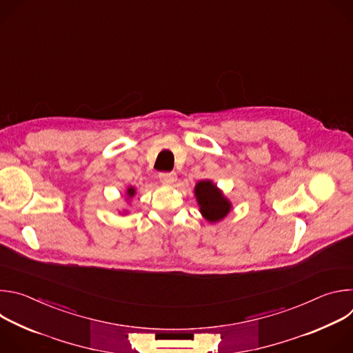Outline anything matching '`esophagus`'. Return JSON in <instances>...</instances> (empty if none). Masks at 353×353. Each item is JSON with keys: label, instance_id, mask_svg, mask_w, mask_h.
Instances as JSON below:
<instances>
[{"label": "esophagus", "instance_id": "obj_1", "mask_svg": "<svg viewBox=\"0 0 353 353\" xmlns=\"http://www.w3.org/2000/svg\"><path fill=\"white\" fill-rule=\"evenodd\" d=\"M159 179H161L162 183H165V184H168V185H172V184L176 183L177 176H176V173H173V172H170V173H161V174H159Z\"/></svg>", "mask_w": 353, "mask_h": 353}]
</instances>
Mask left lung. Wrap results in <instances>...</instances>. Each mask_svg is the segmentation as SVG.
I'll use <instances>...</instances> for the list:
<instances>
[{
    "label": "left lung",
    "instance_id": "obj_1",
    "mask_svg": "<svg viewBox=\"0 0 353 353\" xmlns=\"http://www.w3.org/2000/svg\"><path fill=\"white\" fill-rule=\"evenodd\" d=\"M199 212L210 223H216L232 211L230 199L212 180H201L194 187Z\"/></svg>",
    "mask_w": 353,
    "mask_h": 353
}]
</instances>
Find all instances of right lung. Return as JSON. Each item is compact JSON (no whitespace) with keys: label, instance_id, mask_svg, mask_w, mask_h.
Listing matches in <instances>:
<instances>
[{"label":"right lung","instance_id":"right-lung-1","mask_svg":"<svg viewBox=\"0 0 353 353\" xmlns=\"http://www.w3.org/2000/svg\"><path fill=\"white\" fill-rule=\"evenodd\" d=\"M137 194V188L135 187H132V185H130V187H127V190H125V195H127V201H130L134 195ZM128 211H124V214H127Z\"/></svg>","mask_w":353,"mask_h":353}]
</instances>
